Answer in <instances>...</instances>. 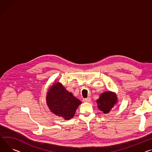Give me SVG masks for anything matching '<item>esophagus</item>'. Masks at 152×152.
I'll use <instances>...</instances> for the list:
<instances>
[{
	"label": "esophagus",
	"instance_id": "esophagus-1",
	"mask_svg": "<svg viewBox=\"0 0 152 152\" xmlns=\"http://www.w3.org/2000/svg\"><path fill=\"white\" fill-rule=\"evenodd\" d=\"M83 102H86V103H90L91 102V98H87L83 99Z\"/></svg>",
	"mask_w": 152,
	"mask_h": 152
}]
</instances>
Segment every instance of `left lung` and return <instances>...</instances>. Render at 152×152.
Here are the masks:
<instances>
[{
  "instance_id": "8db88e82",
  "label": "left lung",
  "mask_w": 152,
  "mask_h": 152,
  "mask_svg": "<svg viewBox=\"0 0 152 152\" xmlns=\"http://www.w3.org/2000/svg\"><path fill=\"white\" fill-rule=\"evenodd\" d=\"M117 102L118 98L116 94L111 91L102 93L96 100L98 108L104 114H108Z\"/></svg>"
}]
</instances>
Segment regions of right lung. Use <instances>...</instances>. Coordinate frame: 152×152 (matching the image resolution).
Wrapping results in <instances>:
<instances>
[{"mask_svg":"<svg viewBox=\"0 0 152 152\" xmlns=\"http://www.w3.org/2000/svg\"><path fill=\"white\" fill-rule=\"evenodd\" d=\"M81 103L60 82L53 83L46 94V104L49 110L66 120L74 117L77 108Z\"/></svg>","mask_w":152,"mask_h":152,"instance_id":"add662e5","label":"right lung"}]
</instances>
